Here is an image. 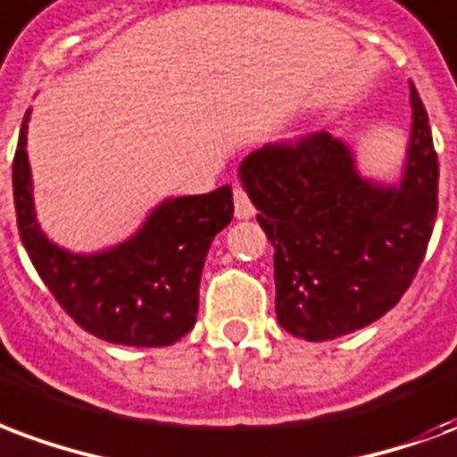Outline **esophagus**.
<instances>
[{
    "instance_id": "obj_1",
    "label": "esophagus",
    "mask_w": 457,
    "mask_h": 457,
    "mask_svg": "<svg viewBox=\"0 0 457 457\" xmlns=\"http://www.w3.org/2000/svg\"><path fill=\"white\" fill-rule=\"evenodd\" d=\"M254 215V205L249 201V195L242 186H235V218L249 220Z\"/></svg>"
}]
</instances>
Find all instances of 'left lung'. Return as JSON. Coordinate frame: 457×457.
Here are the masks:
<instances>
[{
    "mask_svg": "<svg viewBox=\"0 0 457 457\" xmlns=\"http://www.w3.org/2000/svg\"><path fill=\"white\" fill-rule=\"evenodd\" d=\"M273 245L276 317L293 337L327 341L400 303L424 262L438 211V157L411 84V135L400 184L358 174L329 133L263 145L239 164Z\"/></svg>",
    "mask_w": 457,
    "mask_h": 457,
    "instance_id": "8db88e82",
    "label": "left lung"
}]
</instances>
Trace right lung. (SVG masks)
<instances>
[{"mask_svg":"<svg viewBox=\"0 0 457 457\" xmlns=\"http://www.w3.org/2000/svg\"><path fill=\"white\" fill-rule=\"evenodd\" d=\"M26 111L13 157V205L19 235L36 271L84 332L120 346H169L191 332L198 286L212 237L228 228L232 188L162 201L143 228L120 245L74 254L46 237L36 218Z\"/></svg>","mask_w":457,"mask_h":457,"instance_id":"obj_1","label":"right lung"}]
</instances>
